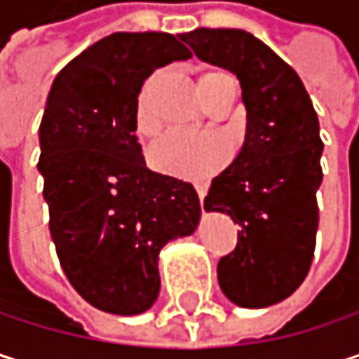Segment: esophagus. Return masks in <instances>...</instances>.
Listing matches in <instances>:
<instances>
[{
  "mask_svg": "<svg viewBox=\"0 0 359 359\" xmlns=\"http://www.w3.org/2000/svg\"><path fill=\"white\" fill-rule=\"evenodd\" d=\"M195 189H197V195H199V201H201V205H203V197H205V184H201V182H197V184H195Z\"/></svg>",
  "mask_w": 359,
  "mask_h": 359,
  "instance_id": "34e87169",
  "label": "esophagus"
}]
</instances>
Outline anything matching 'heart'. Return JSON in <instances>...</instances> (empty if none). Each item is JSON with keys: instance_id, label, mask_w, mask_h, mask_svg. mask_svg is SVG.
Wrapping results in <instances>:
<instances>
[{"instance_id": "heart-1", "label": "heart", "mask_w": 359, "mask_h": 359, "mask_svg": "<svg viewBox=\"0 0 359 359\" xmlns=\"http://www.w3.org/2000/svg\"><path fill=\"white\" fill-rule=\"evenodd\" d=\"M231 79L222 70H203L197 79V91L208 104L216 93L218 85ZM156 76L147 79L141 87L135 104V124L137 130L149 135L156 130L158 120L151 106ZM231 160V143L224 135L214 130L187 133V130H168L158 137L147 149V162L154 170L179 179H203L218 172Z\"/></svg>"}]
</instances>
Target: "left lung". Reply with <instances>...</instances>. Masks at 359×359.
<instances>
[{
	"mask_svg": "<svg viewBox=\"0 0 359 359\" xmlns=\"http://www.w3.org/2000/svg\"><path fill=\"white\" fill-rule=\"evenodd\" d=\"M180 39L237 74L248 109L243 147L203 199L208 212L239 224L237 248L218 262L220 289L241 308L274 306L314 259L324 149L316 109L297 72L251 33L195 29Z\"/></svg>",
	"mask_w": 359,
	"mask_h": 359,
	"instance_id": "8db88e82",
	"label": "left lung"
}]
</instances>
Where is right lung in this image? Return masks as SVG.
<instances>
[{"label": "right lung", "instance_id": "add662e5", "mask_svg": "<svg viewBox=\"0 0 359 359\" xmlns=\"http://www.w3.org/2000/svg\"><path fill=\"white\" fill-rule=\"evenodd\" d=\"M191 51L170 33H114L55 76L39 172L62 270L93 308L135 316L160 293L158 255L201 216L191 182L151 172L137 141L143 81Z\"/></svg>", "mask_w": 359, "mask_h": 359}]
</instances>
